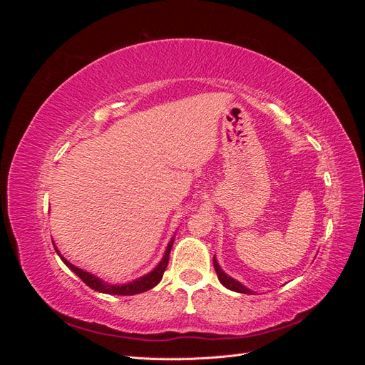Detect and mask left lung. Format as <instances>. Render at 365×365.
Returning <instances> with one entry per match:
<instances>
[{
	"label": "left lung",
	"instance_id": "1",
	"mask_svg": "<svg viewBox=\"0 0 365 365\" xmlns=\"http://www.w3.org/2000/svg\"><path fill=\"white\" fill-rule=\"evenodd\" d=\"M213 264H215V269H216V274H217V279L219 282L222 283L227 289H231L235 292H240V294H252L251 289H248L245 284H242L240 282H237L236 279L230 277V275L219 267V263L216 260V257H213Z\"/></svg>",
	"mask_w": 365,
	"mask_h": 365
}]
</instances>
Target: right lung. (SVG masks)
<instances>
[{"label": "right lung", "mask_w": 365, "mask_h": 365, "mask_svg": "<svg viewBox=\"0 0 365 365\" xmlns=\"http://www.w3.org/2000/svg\"><path fill=\"white\" fill-rule=\"evenodd\" d=\"M173 240H175V236L170 239L168 247H165V251L163 254V259L160 260V263L150 272L141 275V277L132 280V282L120 283V284L108 283V282L102 280L101 277H97V275H94L91 272H88V271H83L81 268L74 267L73 263H70L67 259L62 256V254L59 252V250L56 248V245H53V247H54V250H56L58 256L62 259V262L67 264V267L77 275V277H81V280L85 284L90 286L91 289H94L97 292H102V294H109V295H135V294H141V292H146V291H149L152 288H155V286L161 282L163 274H164L165 268H168Z\"/></svg>", "instance_id": "right-lung-1"}]
</instances>
